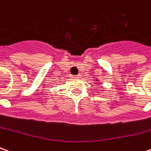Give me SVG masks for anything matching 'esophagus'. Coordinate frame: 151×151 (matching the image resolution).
<instances>
[{"label": "esophagus", "mask_w": 151, "mask_h": 151, "mask_svg": "<svg viewBox=\"0 0 151 151\" xmlns=\"http://www.w3.org/2000/svg\"><path fill=\"white\" fill-rule=\"evenodd\" d=\"M73 78H80V75H75V76H73Z\"/></svg>", "instance_id": "1"}]
</instances>
